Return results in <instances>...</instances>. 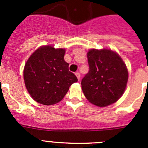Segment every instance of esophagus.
Wrapping results in <instances>:
<instances>
[{
  "instance_id": "1",
  "label": "esophagus",
  "mask_w": 148,
  "mask_h": 148,
  "mask_svg": "<svg viewBox=\"0 0 148 148\" xmlns=\"http://www.w3.org/2000/svg\"><path fill=\"white\" fill-rule=\"evenodd\" d=\"M75 75H76L77 78H78V80H79V79H80V77H81L80 73H75Z\"/></svg>"
}]
</instances>
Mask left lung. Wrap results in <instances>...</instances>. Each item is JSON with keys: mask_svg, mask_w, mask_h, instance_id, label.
I'll return each mask as SVG.
<instances>
[{"mask_svg": "<svg viewBox=\"0 0 148 148\" xmlns=\"http://www.w3.org/2000/svg\"><path fill=\"white\" fill-rule=\"evenodd\" d=\"M90 70L82 81L84 94L98 107L116 102L125 92L128 80L126 64L110 49H91L87 53Z\"/></svg>", "mask_w": 148, "mask_h": 148, "instance_id": "1", "label": "left lung"}]
</instances>
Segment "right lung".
<instances>
[{
	"mask_svg": "<svg viewBox=\"0 0 148 148\" xmlns=\"http://www.w3.org/2000/svg\"><path fill=\"white\" fill-rule=\"evenodd\" d=\"M65 49L40 47L30 56L23 68V79L30 96L38 103L52 105L64 97L76 76L64 61Z\"/></svg>",
	"mask_w": 148,
	"mask_h": 148,
	"instance_id": "1",
	"label": "right lung"
}]
</instances>
